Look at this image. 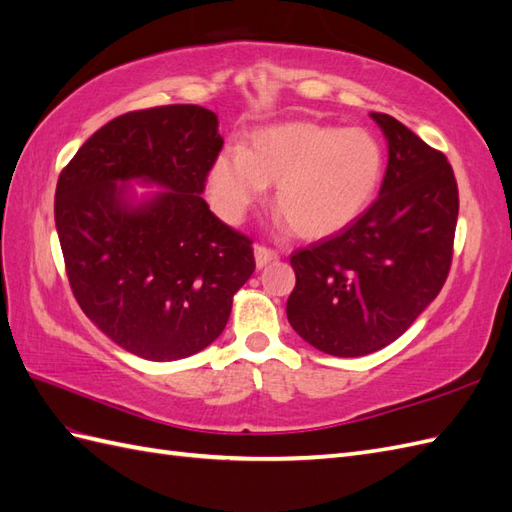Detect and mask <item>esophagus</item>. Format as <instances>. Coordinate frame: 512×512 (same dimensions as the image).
Instances as JSON below:
<instances>
[{
  "instance_id": "esophagus-1",
  "label": "esophagus",
  "mask_w": 512,
  "mask_h": 512,
  "mask_svg": "<svg viewBox=\"0 0 512 512\" xmlns=\"http://www.w3.org/2000/svg\"><path fill=\"white\" fill-rule=\"evenodd\" d=\"M279 259V253L272 251V248L264 246V244H257L255 246V261L259 268H264L266 264H270V261H277Z\"/></svg>"
}]
</instances>
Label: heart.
<instances>
[{
  "mask_svg": "<svg viewBox=\"0 0 512 512\" xmlns=\"http://www.w3.org/2000/svg\"><path fill=\"white\" fill-rule=\"evenodd\" d=\"M383 175L385 149L370 129L294 121L259 129L248 149L218 155L207 190L216 212L238 222L277 183V212L300 238L318 240L357 220Z\"/></svg>",
  "mask_w": 512,
  "mask_h": 512,
  "instance_id": "obj_1",
  "label": "heart"
}]
</instances>
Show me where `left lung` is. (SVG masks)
<instances>
[{"instance_id": "8db88e82", "label": "left lung", "mask_w": 512, "mask_h": 512, "mask_svg": "<svg viewBox=\"0 0 512 512\" xmlns=\"http://www.w3.org/2000/svg\"><path fill=\"white\" fill-rule=\"evenodd\" d=\"M372 119L389 144L378 199L290 257L287 320L333 357L370 355L398 339L437 298L454 255L458 186L448 157L389 114Z\"/></svg>"}]
</instances>
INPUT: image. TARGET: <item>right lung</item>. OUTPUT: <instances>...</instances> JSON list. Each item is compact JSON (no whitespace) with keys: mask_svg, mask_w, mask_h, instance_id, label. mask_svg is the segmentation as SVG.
Here are the masks:
<instances>
[{"mask_svg":"<svg viewBox=\"0 0 512 512\" xmlns=\"http://www.w3.org/2000/svg\"><path fill=\"white\" fill-rule=\"evenodd\" d=\"M220 149L212 110H136L95 131L58 177L54 214L71 292L131 355L177 361L212 344L255 270L253 240L201 199ZM129 178L169 192L131 208L118 186Z\"/></svg>","mask_w":512,"mask_h":512,"instance_id":"right-lung-1","label":"right lung"}]
</instances>
